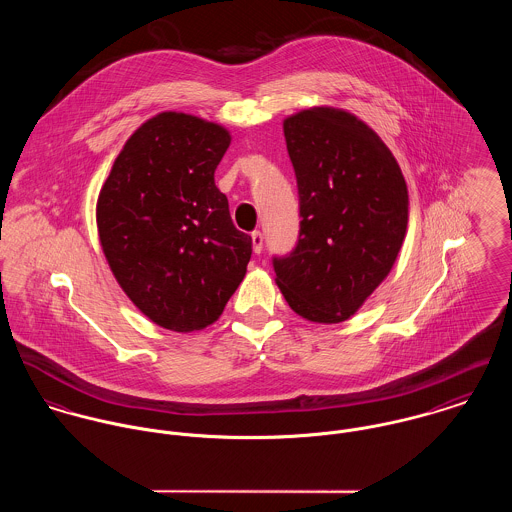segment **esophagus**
<instances>
[{
    "label": "esophagus",
    "mask_w": 512,
    "mask_h": 512,
    "mask_svg": "<svg viewBox=\"0 0 512 512\" xmlns=\"http://www.w3.org/2000/svg\"><path fill=\"white\" fill-rule=\"evenodd\" d=\"M250 236H252V250H254V254H260L262 248H264V234L260 233V231H254Z\"/></svg>",
    "instance_id": "esophagus-1"
}]
</instances>
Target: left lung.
Instances as JSON below:
<instances>
[{"instance_id":"1","label":"left lung","mask_w":512,"mask_h":512,"mask_svg":"<svg viewBox=\"0 0 512 512\" xmlns=\"http://www.w3.org/2000/svg\"><path fill=\"white\" fill-rule=\"evenodd\" d=\"M299 189V240L276 283L307 321L350 319L391 272L409 223L403 172L364 121L334 107L283 121Z\"/></svg>"}]
</instances>
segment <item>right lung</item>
<instances>
[{
    "label": "right lung",
    "instance_id": "obj_1",
    "mask_svg": "<svg viewBox=\"0 0 512 512\" xmlns=\"http://www.w3.org/2000/svg\"><path fill=\"white\" fill-rule=\"evenodd\" d=\"M229 144L217 123L158 113L125 142L97 197L113 276L142 315L174 332L213 325L252 256L215 186Z\"/></svg>",
    "mask_w": 512,
    "mask_h": 512
}]
</instances>
